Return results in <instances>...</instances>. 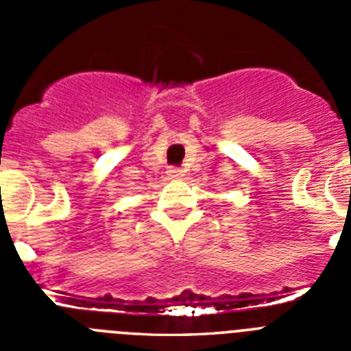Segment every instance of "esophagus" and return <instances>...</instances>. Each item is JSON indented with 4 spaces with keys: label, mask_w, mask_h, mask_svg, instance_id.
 <instances>
[{
    "label": "esophagus",
    "mask_w": 351,
    "mask_h": 351,
    "mask_svg": "<svg viewBox=\"0 0 351 351\" xmlns=\"http://www.w3.org/2000/svg\"><path fill=\"white\" fill-rule=\"evenodd\" d=\"M167 176H169V179H181L182 178V170L181 169H169Z\"/></svg>",
    "instance_id": "1"
}]
</instances>
